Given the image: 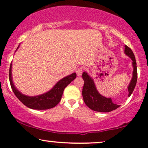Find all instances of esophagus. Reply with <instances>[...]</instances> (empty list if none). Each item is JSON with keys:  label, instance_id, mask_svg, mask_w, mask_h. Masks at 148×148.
Segmentation results:
<instances>
[{"label": "esophagus", "instance_id": "1", "mask_svg": "<svg viewBox=\"0 0 148 148\" xmlns=\"http://www.w3.org/2000/svg\"><path fill=\"white\" fill-rule=\"evenodd\" d=\"M83 73V68L82 67H79L78 69H76V74H77V76H81V74Z\"/></svg>", "mask_w": 148, "mask_h": 148}]
</instances>
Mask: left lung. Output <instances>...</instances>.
Instances as JSON below:
<instances>
[{"instance_id":"8db88e82","label":"left lung","mask_w":148,"mask_h":148,"mask_svg":"<svg viewBox=\"0 0 148 148\" xmlns=\"http://www.w3.org/2000/svg\"><path fill=\"white\" fill-rule=\"evenodd\" d=\"M125 53L132 59V65H133V76L131 80L130 84L128 86L129 95L130 97L133 92L137 81V67L136 61L133 51L130 47L127 45L125 46ZM82 78L84 81V88H83L82 95L84 101L86 106L95 111L98 112H110L115 110L120 107V105L113 103L111 98H106L99 94L97 90L94 81L88 74L84 72L82 74Z\"/></svg>"}]
</instances>
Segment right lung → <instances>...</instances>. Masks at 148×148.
<instances>
[{
	"mask_svg": "<svg viewBox=\"0 0 148 148\" xmlns=\"http://www.w3.org/2000/svg\"><path fill=\"white\" fill-rule=\"evenodd\" d=\"M18 48V47H17V49ZM76 77V73H73L70 75L65 76L63 79L60 80L51 90L45 94L30 97L23 95L15 88L12 82V63L10 64L9 71L10 85H11V88L15 95L25 106L35 110L49 109V108H53L54 106H56L61 100L64 88L67 87L72 81H74Z\"/></svg>",
	"mask_w": 148,
	"mask_h": 148,
	"instance_id": "1",
	"label": "right lung"
}]
</instances>
